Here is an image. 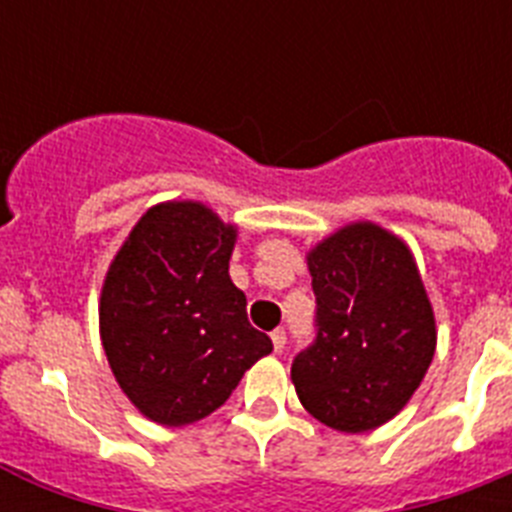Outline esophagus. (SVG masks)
I'll return each instance as SVG.
<instances>
[{"label": "esophagus", "mask_w": 512, "mask_h": 512, "mask_svg": "<svg viewBox=\"0 0 512 512\" xmlns=\"http://www.w3.org/2000/svg\"><path fill=\"white\" fill-rule=\"evenodd\" d=\"M271 343H274V351H282L284 343H287V333H284V328H277L274 333H271Z\"/></svg>", "instance_id": "esophagus-1"}]
</instances>
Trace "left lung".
Masks as SVG:
<instances>
[{"label":"left lung","instance_id":"8db88e82","mask_svg":"<svg viewBox=\"0 0 512 512\" xmlns=\"http://www.w3.org/2000/svg\"><path fill=\"white\" fill-rule=\"evenodd\" d=\"M315 341L292 361L302 408L343 433L395 418L436 351V318L413 253L390 230L351 223L307 253Z\"/></svg>","mask_w":512,"mask_h":512}]
</instances>
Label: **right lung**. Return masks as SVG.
<instances>
[{"instance_id":"1","label":"right lung","mask_w":512,"mask_h":512,"mask_svg":"<svg viewBox=\"0 0 512 512\" xmlns=\"http://www.w3.org/2000/svg\"><path fill=\"white\" fill-rule=\"evenodd\" d=\"M238 230L202 202H161L112 259L99 336L120 390L161 425H187L223 405L246 369L271 354L230 282Z\"/></svg>"}]
</instances>
